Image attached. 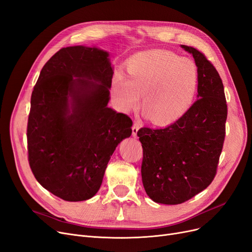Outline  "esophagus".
Wrapping results in <instances>:
<instances>
[{
	"label": "esophagus",
	"instance_id": "obj_1",
	"mask_svg": "<svg viewBox=\"0 0 252 252\" xmlns=\"http://www.w3.org/2000/svg\"><path fill=\"white\" fill-rule=\"evenodd\" d=\"M139 128H140V125L137 124V123H135L134 126H133V127H132V135H133V137L136 138V137L138 136V130H139Z\"/></svg>",
	"mask_w": 252,
	"mask_h": 252
}]
</instances>
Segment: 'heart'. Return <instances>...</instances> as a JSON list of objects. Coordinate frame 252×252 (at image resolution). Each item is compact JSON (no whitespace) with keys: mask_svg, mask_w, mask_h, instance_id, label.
<instances>
[{"mask_svg":"<svg viewBox=\"0 0 252 252\" xmlns=\"http://www.w3.org/2000/svg\"><path fill=\"white\" fill-rule=\"evenodd\" d=\"M128 79L116 73L112 90L118 104L129 111L138 106L152 124L177 122L192 106L199 85V71L193 62L176 53L150 49L135 53L126 61Z\"/></svg>","mask_w":252,"mask_h":252,"instance_id":"1","label":"heart"}]
</instances>
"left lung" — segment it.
Instances as JSON below:
<instances>
[{"instance_id":"left-lung-1","label":"left lung","mask_w":252,"mask_h":252,"mask_svg":"<svg viewBox=\"0 0 252 252\" xmlns=\"http://www.w3.org/2000/svg\"><path fill=\"white\" fill-rule=\"evenodd\" d=\"M181 47L198 67V100L169 126L138 130L143 187L153 202L166 205L184 203L209 187L225 137L227 106L220 76L201 51Z\"/></svg>"}]
</instances>
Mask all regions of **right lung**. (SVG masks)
Here are the masks:
<instances>
[{"label": "right lung", "instance_id": "1", "mask_svg": "<svg viewBox=\"0 0 252 252\" xmlns=\"http://www.w3.org/2000/svg\"><path fill=\"white\" fill-rule=\"evenodd\" d=\"M113 73L107 51L65 47L44 64L32 93L30 167L64 201L93 198L115 148L132 135V119L107 106Z\"/></svg>", "mask_w": 252, "mask_h": 252}]
</instances>
